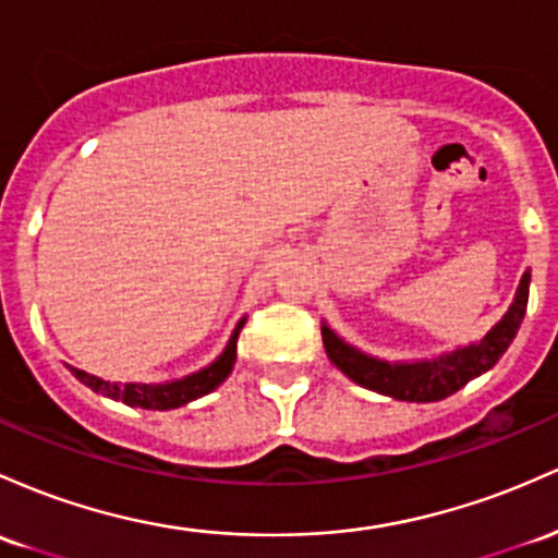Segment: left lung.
Segmentation results:
<instances>
[{
    "mask_svg": "<svg viewBox=\"0 0 558 558\" xmlns=\"http://www.w3.org/2000/svg\"><path fill=\"white\" fill-rule=\"evenodd\" d=\"M527 299L530 269L519 280L511 307L480 341H469V344L450 349V352L437 354V357L395 360V363L373 357V354L341 339L328 323H323L320 328L323 347H326L330 363L360 387L402 402H437L456 395L458 389L466 387L471 378L487 373L504 357L508 344L517 339V330L522 326Z\"/></svg>",
    "mask_w": 558,
    "mask_h": 558,
    "instance_id": "1",
    "label": "left lung"
}]
</instances>
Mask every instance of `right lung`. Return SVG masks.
Here are the masks:
<instances>
[{
  "instance_id": "add662e5",
  "label": "right lung",
  "mask_w": 558,
  "mask_h": 558,
  "mask_svg": "<svg viewBox=\"0 0 558 558\" xmlns=\"http://www.w3.org/2000/svg\"><path fill=\"white\" fill-rule=\"evenodd\" d=\"M243 323H246V317H241V320H238V326H235V330H232L228 347L222 349V354H219L214 363L206 365V368L190 373V376L174 378V381L116 384V381H102V378L92 376V373H87V371L71 368V365H69V371L78 378V381L87 384L92 391H97V395H102V397H110V400L124 402V405L145 408V410H174V408L187 405V402L198 400V397L209 395V391L217 389L219 384L230 376L232 365H235V357H238V336H241Z\"/></svg>"
}]
</instances>
